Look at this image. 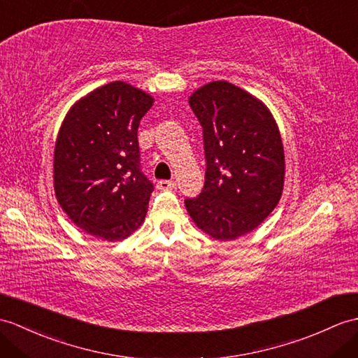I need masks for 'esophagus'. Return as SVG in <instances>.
Here are the masks:
<instances>
[{
	"mask_svg": "<svg viewBox=\"0 0 358 358\" xmlns=\"http://www.w3.org/2000/svg\"><path fill=\"white\" fill-rule=\"evenodd\" d=\"M177 186L176 181L172 180H160L159 182H157V187L159 189H163V190H168V189H173Z\"/></svg>",
	"mask_w": 358,
	"mask_h": 358,
	"instance_id": "1",
	"label": "esophagus"
}]
</instances>
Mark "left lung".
I'll use <instances>...</instances> for the list:
<instances>
[{
  "mask_svg": "<svg viewBox=\"0 0 358 358\" xmlns=\"http://www.w3.org/2000/svg\"><path fill=\"white\" fill-rule=\"evenodd\" d=\"M189 105L203 128L206 176L186 209L215 239H235L280 199L285 162L278 124L264 103L226 80L196 90Z\"/></svg>",
  "mask_w": 358,
  "mask_h": 358,
  "instance_id": "obj_1",
  "label": "left lung"
}]
</instances>
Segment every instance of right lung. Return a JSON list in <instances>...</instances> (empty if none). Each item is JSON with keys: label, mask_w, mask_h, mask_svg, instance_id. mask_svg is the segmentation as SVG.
I'll list each match as a JSON object with an SVG mask.
<instances>
[{"label": "right lung", "mask_w": 358, "mask_h": 358, "mask_svg": "<svg viewBox=\"0 0 358 358\" xmlns=\"http://www.w3.org/2000/svg\"><path fill=\"white\" fill-rule=\"evenodd\" d=\"M154 99L115 80L71 106L55 146V192L78 227L108 241L143 222L154 185L140 166L137 131Z\"/></svg>", "instance_id": "add662e5"}]
</instances>
